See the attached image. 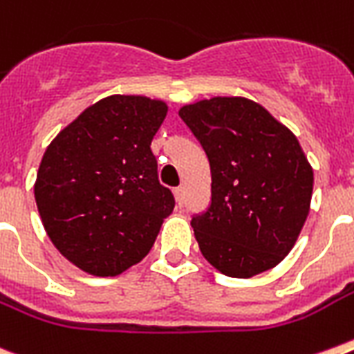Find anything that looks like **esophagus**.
I'll list each match as a JSON object with an SVG mask.
<instances>
[{
  "label": "esophagus",
  "mask_w": 354,
  "mask_h": 354,
  "mask_svg": "<svg viewBox=\"0 0 354 354\" xmlns=\"http://www.w3.org/2000/svg\"><path fill=\"white\" fill-rule=\"evenodd\" d=\"M183 194H185V189H183V187H176V189H174V198H176L178 205H183Z\"/></svg>",
  "instance_id": "obj_1"
}]
</instances>
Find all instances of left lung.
Wrapping results in <instances>:
<instances>
[{
    "label": "left lung",
    "instance_id": "8db88e82",
    "mask_svg": "<svg viewBox=\"0 0 354 354\" xmlns=\"http://www.w3.org/2000/svg\"><path fill=\"white\" fill-rule=\"evenodd\" d=\"M209 156L210 207L192 218L203 257L250 279L290 254L310 214L313 169L297 136L261 104L212 97L180 108Z\"/></svg>",
    "mask_w": 354,
    "mask_h": 354
}]
</instances>
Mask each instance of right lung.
I'll use <instances>...</instances> for the list:
<instances>
[{
	"instance_id": "1",
	"label": "right lung",
	"mask_w": 354,
	"mask_h": 354,
	"mask_svg": "<svg viewBox=\"0 0 354 354\" xmlns=\"http://www.w3.org/2000/svg\"><path fill=\"white\" fill-rule=\"evenodd\" d=\"M167 109L158 99L109 95L44 151L34 185L41 221L82 272L115 277L140 263L174 209L151 151Z\"/></svg>"
}]
</instances>
